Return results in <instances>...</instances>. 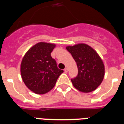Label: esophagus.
<instances>
[{"label": "esophagus", "mask_w": 124, "mask_h": 124, "mask_svg": "<svg viewBox=\"0 0 124 124\" xmlns=\"http://www.w3.org/2000/svg\"><path fill=\"white\" fill-rule=\"evenodd\" d=\"M64 71L65 73H67L68 72V68H65L64 70Z\"/></svg>", "instance_id": "esophagus-1"}]
</instances>
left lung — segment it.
Masks as SVG:
<instances>
[{"label": "left lung", "mask_w": 124, "mask_h": 124, "mask_svg": "<svg viewBox=\"0 0 124 124\" xmlns=\"http://www.w3.org/2000/svg\"><path fill=\"white\" fill-rule=\"evenodd\" d=\"M78 67V76L72 79L76 89L84 93L94 91L103 81L105 67L97 52L88 44L80 43L66 46Z\"/></svg>", "instance_id": "1"}]
</instances>
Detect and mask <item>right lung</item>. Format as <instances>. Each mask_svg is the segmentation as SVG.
Instances as JSON below:
<instances>
[{
  "label": "right lung",
  "mask_w": 124,
  "mask_h": 124,
  "mask_svg": "<svg viewBox=\"0 0 124 124\" xmlns=\"http://www.w3.org/2000/svg\"><path fill=\"white\" fill-rule=\"evenodd\" d=\"M55 44L40 42L26 52L20 64L21 77L30 90L44 94L53 88L63 70L57 67L51 52Z\"/></svg>",
  "instance_id": "add662e5"
}]
</instances>
